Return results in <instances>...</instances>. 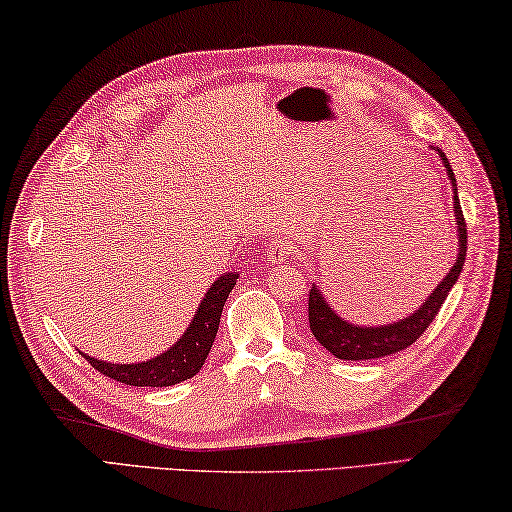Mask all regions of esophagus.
<instances>
[{"mask_svg":"<svg viewBox=\"0 0 512 512\" xmlns=\"http://www.w3.org/2000/svg\"><path fill=\"white\" fill-rule=\"evenodd\" d=\"M292 249H294V245H292L290 238H285V236L274 238L270 242V247H267V256H270V263H274V265L285 263V261H288V256L292 254Z\"/></svg>","mask_w":512,"mask_h":512,"instance_id":"esophagus-1","label":"esophagus"}]
</instances>
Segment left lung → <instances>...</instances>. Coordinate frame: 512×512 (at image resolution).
<instances>
[{
  "instance_id": "8db88e82",
  "label": "left lung",
  "mask_w": 512,
  "mask_h": 512,
  "mask_svg": "<svg viewBox=\"0 0 512 512\" xmlns=\"http://www.w3.org/2000/svg\"><path fill=\"white\" fill-rule=\"evenodd\" d=\"M438 157L443 161V168L447 173V179L452 184V211H454V224H456V261L450 267L441 283L436 285L432 294L420 303V306L409 312L405 319L391 321L384 326H362L353 324V321L344 319L339 312L330 306L324 292L319 290L317 283H312V290L308 294V317H310V330L315 335L317 342L326 348L328 353H333L339 360H378L384 355H393L409 348L416 339L425 333L432 324L434 317L441 310L447 294L454 288V283L459 281L463 263H465V251H468V229H465L461 202H459V188H456V177L452 173V166L443 150L432 146Z\"/></svg>"
}]
</instances>
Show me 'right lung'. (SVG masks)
Instances as JSON below:
<instances>
[{"mask_svg": "<svg viewBox=\"0 0 512 512\" xmlns=\"http://www.w3.org/2000/svg\"><path fill=\"white\" fill-rule=\"evenodd\" d=\"M238 272H224L215 279L209 290L197 306V312L186 326L184 335L168 348V351L150 357L146 362H132V364H116L96 360V357L80 353L85 360L101 371L107 378L116 382L130 384V387H173V384L184 382L200 373L202 364L209 355L215 333L220 326V315L227 301L229 292L236 285Z\"/></svg>", "mask_w": 512, "mask_h": 512, "instance_id": "add662e5", "label": "right lung"}]
</instances>
